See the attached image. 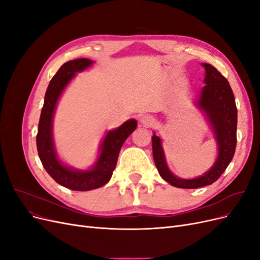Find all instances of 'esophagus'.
Wrapping results in <instances>:
<instances>
[{
    "mask_svg": "<svg viewBox=\"0 0 260 260\" xmlns=\"http://www.w3.org/2000/svg\"><path fill=\"white\" fill-rule=\"evenodd\" d=\"M140 122L143 125V127L148 128V127H152V125L155 123V119H154V117L151 115H145L141 118Z\"/></svg>",
    "mask_w": 260,
    "mask_h": 260,
    "instance_id": "esophagus-1",
    "label": "esophagus"
}]
</instances>
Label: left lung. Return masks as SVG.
Segmentation results:
<instances>
[{
  "label": "left lung",
  "mask_w": 260,
  "mask_h": 260,
  "mask_svg": "<svg viewBox=\"0 0 260 260\" xmlns=\"http://www.w3.org/2000/svg\"><path fill=\"white\" fill-rule=\"evenodd\" d=\"M205 68V79L196 105L206 116L217 142L218 155L211 168L203 176L182 179L169 170L165 157L161 140L155 133L152 137L153 157L160 177L169 184L180 188H198L212 184L229 166L237 145L238 109L231 86L225 78L210 64Z\"/></svg>",
  "instance_id": "8db88e82"
}]
</instances>
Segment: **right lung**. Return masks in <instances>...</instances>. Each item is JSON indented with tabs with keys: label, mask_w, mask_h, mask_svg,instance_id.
Masks as SVG:
<instances>
[{
	"label": "right lung",
	"mask_w": 260,
	"mask_h": 260,
	"mask_svg": "<svg viewBox=\"0 0 260 260\" xmlns=\"http://www.w3.org/2000/svg\"><path fill=\"white\" fill-rule=\"evenodd\" d=\"M92 64L91 59L78 58L65 62L58 69L46 90L37 135V148L43 167L58 184L74 191L94 190L105 185L111 180L120 148L138 125L136 119H129L117 129L108 131L100 145L98 159L90 169H75L60 161L53 139L55 109L61 93L76 74L83 72Z\"/></svg>",
	"instance_id": "right-lung-1"
}]
</instances>
